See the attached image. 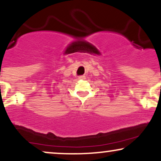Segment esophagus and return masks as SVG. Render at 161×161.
<instances>
[{
  "mask_svg": "<svg viewBox=\"0 0 161 161\" xmlns=\"http://www.w3.org/2000/svg\"><path fill=\"white\" fill-rule=\"evenodd\" d=\"M79 79H86V76H84V75H80V76H79Z\"/></svg>",
  "mask_w": 161,
  "mask_h": 161,
  "instance_id": "1",
  "label": "esophagus"
}]
</instances>
